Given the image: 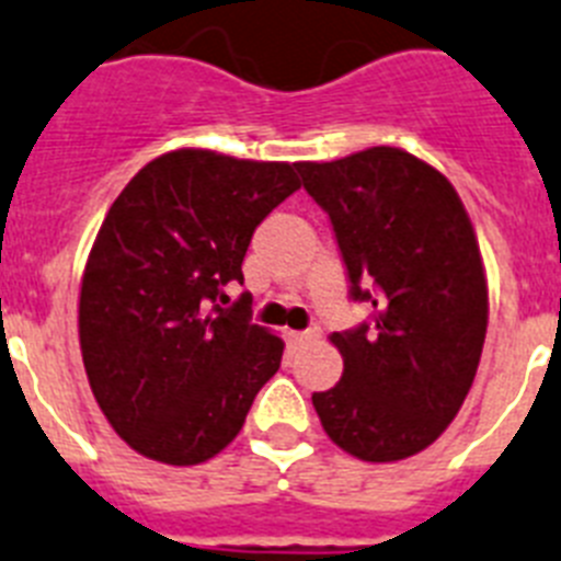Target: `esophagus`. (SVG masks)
Listing matches in <instances>:
<instances>
[{"label": "esophagus", "instance_id": "esophagus-1", "mask_svg": "<svg viewBox=\"0 0 561 561\" xmlns=\"http://www.w3.org/2000/svg\"><path fill=\"white\" fill-rule=\"evenodd\" d=\"M318 337V329H309V332H289V343L291 346H300L306 340H314Z\"/></svg>", "mask_w": 561, "mask_h": 561}]
</instances>
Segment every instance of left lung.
Returning a JSON list of instances; mask_svg holds the SVG:
<instances>
[{
  "mask_svg": "<svg viewBox=\"0 0 561 561\" xmlns=\"http://www.w3.org/2000/svg\"><path fill=\"white\" fill-rule=\"evenodd\" d=\"M332 218L352 298L371 327L334 332L343 377L312 394L334 445L363 462L428 448L466 403L488 329V280L462 201L443 172L400 147L300 161Z\"/></svg>",
  "mask_w": 561,
  "mask_h": 561,
  "instance_id": "obj_1",
  "label": "left lung"
}]
</instances>
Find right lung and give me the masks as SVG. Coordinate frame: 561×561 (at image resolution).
<instances>
[{
	"instance_id": "add662e5",
	"label": "right lung",
	"mask_w": 561,
	"mask_h": 561,
	"mask_svg": "<svg viewBox=\"0 0 561 561\" xmlns=\"http://www.w3.org/2000/svg\"><path fill=\"white\" fill-rule=\"evenodd\" d=\"M300 164L164 152L104 215L81 275L79 343L95 403L141 457L198 466L243 428L284 340L232 309L224 286L257 224L300 190Z\"/></svg>"
}]
</instances>
